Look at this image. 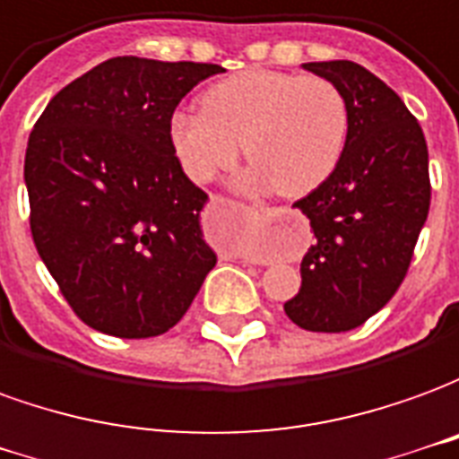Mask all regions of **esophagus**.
Returning <instances> with one entry per match:
<instances>
[{"mask_svg": "<svg viewBox=\"0 0 459 459\" xmlns=\"http://www.w3.org/2000/svg\"><path fill=\"white\" fill-rule=\"evenodd\" d=\"M259 217H262V220H264V222H269V220H274L276 217V210H269V207H266V210H259Z\"/></svg>", "mask_w": 459, "mask_h": 459, "instance_id": "34e87169", "label": "esophagus"}]
</instances>
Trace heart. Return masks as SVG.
<instances>
[{
  "mask_svg": "<svg viewBox=\"0 0 459 459\" xmlns=\"http://www.w3.org/2000/svg\"><path fill=\"white\" fill-rule=\"evenodd\" d=\"M203 110H178L168 141L185 175L212 183L239 158L255 185L304 197L339 168L349 138V103L336 83L272 68H245L200 96Z\"/></svg>",
  "mask_w": 459,
  "mask_h": 459,
  "instance_id": "heart-1",
  "label": "heart"
}]
</instances>
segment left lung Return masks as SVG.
Instances as JSON below:
<instances>
[{
	"instance_id": "1",
	"label": "left lung",
	"mask_w": 459,
	"mask_h": 459,
	"mask_svg": "<svg viewBox=\"0 0 459 459\" xmlns=\"http://www.w3.org/2000/svg\"><path fill=\"white\" fill-rule=\"evenodd\" d=\"M307 71L336 83L349 103L339 168L294 207L314 242L301 289L284 304L297 326L341 333L385 307L408 274L430 210L428 145L401 96L353 61H314Z\"/></svg>"
}]
</instances>
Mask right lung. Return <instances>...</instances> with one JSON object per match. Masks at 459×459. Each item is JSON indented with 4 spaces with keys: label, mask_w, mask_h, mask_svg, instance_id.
I'll use <instances>...</instances> for the list:
<instances>
[{
    "label": "right lung",
    "mask_w": 459,
    "mask_h": 459,
    "mask_svg": "<svg viewBox=\"0 0 459 459\" xmlns=\"http://www.w3.org/2000/svg\"><path fill=\"white\" fill-rule=\"evenodd\" d=\"M224 68L116 56L48 100L29 135L31 237L76 316L100 333L172 328L217 264L207 195L168 141L178 103Z\"/></svg>",
    "instance_id": "obj_1"
}]
</instances>
